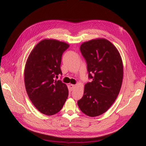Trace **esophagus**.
<instances>
[{
  "mask_svg": "<svg viewBox=\"0 0 146 146\" xmlns=\"http://www.w3.org/2000/svg\"><path fill=\"white\" fill-rule=\"evenodd\" d=\"M74 88H75V85H72V84L69 85V90H70V91H72L73 90H74Z\"/></svg>",
  "mask_w": 146,
  "mask_h": 146,
  "instance_id": "esophagus-1",
  "label": "esophagus"
}]
</instances>
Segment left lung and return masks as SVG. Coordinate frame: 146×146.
I'll return each instance as SVG.
<instances>
[{
    "mask_svg": "<svg viewBox=\"0 0 146 146\" xmlns=\"http://www.w3.org/2000/svg\"><path fill=\"white\" fill-rule=\"evenodd\" d=\"M80 50L87 64L88 78L83 97L78 101L80 110L94 117L105 112L117 99L123 78V65L117 48L104 38L82 44Z\"/></svg>",
    "mask_w": 146,
    "mask_h": 146,
    "instance_id": "8db88e82",
    "label": "left lung"
}]
</instances>
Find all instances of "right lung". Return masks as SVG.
I'll use <instances>...</instances> for the list:
<instances>
[{"label": "right lung", "mask_w": 146, "mask_h": 146, "mask_svg": "<svg viewBox=\"0 0 146 146\" xmlns=\"http://www.w3.org/2000/svg\"><path fill=\"white\" fill-rule=\"evenodd\" d=\"M68 47L64 42L44 40L36 45L27 61L24 80L27 94L35 108L47 115L58 112L68 98L66 84L54 78L62 74L61 57Z\"/></svg>", "instance_id": "add662e5"}]
</instances>
